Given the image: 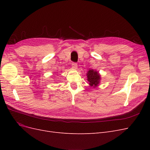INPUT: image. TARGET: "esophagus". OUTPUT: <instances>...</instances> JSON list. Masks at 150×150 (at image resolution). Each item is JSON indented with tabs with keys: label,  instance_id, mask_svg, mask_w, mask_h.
Here are the masks:
<instances>
[{
	"label": "esophagus",
	"instance_id": "34e87169",
	"mask_svg": "<svg viewBox=\"0 0 150 150\" xmlns=\"http://www.w3.org/2000/svg\"><path fill=\"white\" fill-rule=\"evenodd\" d=\"M71 66H72V69H76L77 67H78V64H77V63H76V62H72Z\"/></svg>",
	"mask_w": 150,
	"mask_h": 150
}]
</instances>
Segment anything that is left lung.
<instances>
[{"instance_id":"1","label":"left lung","mask_w":150,"mask_h":150,"mask_svg":"<svg viewBox=\"0 0 150 150\" xmlns=\"http://www.w3.org/2000/svg\"><path fill=\"white\" fill-rule=\"evenodd\" d=\"M86 76H87V79L89 81L90 86H93L94 88L97 87L101 80V76L99 72L93 69H89Z\"/></svg>"}]
</instances>
